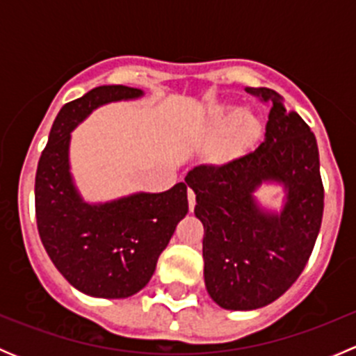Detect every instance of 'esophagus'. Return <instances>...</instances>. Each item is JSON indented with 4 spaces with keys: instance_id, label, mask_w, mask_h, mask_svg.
I'll use <instances>...</instances> for the list:
<instances>
[{
    "instance_id": "34e87169",
    "label": "esophagus",
    "mask_w": 356,
    "mask_h": 356,
    "mask_svg": "<svg viewBox=\"0 0 356 356\" xmlns=\"http://www.w3.org/2000/svg\"><path fill=\"white\" fill-rule=\"evenodd\" d=\"M188 201H189V211H193L195 210V204H196V195L191 191V189L188 191Z\"/></svg>"
}]
</instances>
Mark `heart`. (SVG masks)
Masks as SVG:
<instances>
[{
	"instance_id": "b5f03b06",
	"label": "heart",
	"mask_w": 356,
	"mask_h": 356,
	"mask_svg": "<svg viewBox=\"0 0 356 356\" xmlns=\"http://www.w3.org/2000/svg\"><path fill=\"white\" fill-rule=\"evenodd\" d=\"M203 129L211 132L201 160L211 170H227L253 155L265 136V120L258 111L218 103L204 111Z\"/></svg>"
}]
</instances>
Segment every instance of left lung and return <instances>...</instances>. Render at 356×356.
<instances>
[{
	"label": "left lung",
	"mask_w": 356,
	"mask_h": 356,
	"mask_svg": "<svg viewBox=\"0 0 356 356\" xmlns=\"http://www.w3.org/2000/svg\"><path fill=\"white\" fill-rule=\"evenodd\" d=\"M272 105L265 141L227 170L196 167L186 182L204 229V286L225 310H257L277 300L303 272L322 224L324 188L317 139L284 98L246 88ZM264 185L283 188L279 211L257 200Z\"/></svg>",
	"instance_id": "1"
}]
</instances>
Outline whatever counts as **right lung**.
Masks as SVG:
<instances>
[{"label":"right lung","instance_id":"obj_1","mask_svg":"<svg viewBox=\"0 0 356 356\" xmlns=\"http://www.w3.org/2000/svg\"><path fill=\"white\" fill-rule=\"evenodd\" d=\"M145 96L129 86H99L56 115L35 172V218L42 246L60 274L95 298H129L155 274L156 261L188 213V186L132 193L91 203L70 170L72 131L96 108Z\"/></svg>","mask_w":356,"mask_h":356}]
</instances>
